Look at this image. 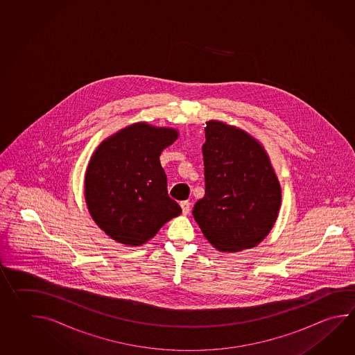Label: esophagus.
Masks as SVG:
<instances>
[{
	"label": "esophagus",
	"mask_w": 355,
	"mask_h": 355,
	"mask_svg": "<svg viewBox=\"0 0 355 355\" xmlns=\"http://www.w3.org/2000/svg\"><path fill=\"white\" fill-rule=\"evenodd\" d=\"M181 209L182 212H183V215H187L189 212V207H191V203L189 202V201H182L181 203Z\"/></svg>",
	"instance_id": "esophagus-1"
}]
</instances>
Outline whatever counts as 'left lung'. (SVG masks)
Instances as JSON below:
<instances>
[{"label": "left lung", "mask_w": 355, "mask_h": 355, "mask_svg": "<svg viewBox=\"0 0 355 355\" xmlns=\"http://www.w3.org/2000/svg\"><path fill=\"white\" fill-rule=\"evenodd\" d=\"M202 146L205 196L193 217L220 252L258 245L281 207V186L261 143L241 129L210 120Z\"/></svg>", "instance_id": "obj_1"}]
</instances>
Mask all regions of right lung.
Wrapping results in <instances>:
<instances>
[{"label":"right lung","instance_id":"1","mask_svg":"<svg viewBox=\"0 0 355 355\" xmlns=\"http://www.w3.org/2000/svg\"><path fill=\"white\" fill-rule=\"evenodd\" d=\"M177 138L174 129L137 123L96 149L88 163L85 197L94 223L111 239L141 245L181 215L180 205L168 196L159 160Z\"/></svg>","mask_w":355,"mask_h":355}]
</instances>
